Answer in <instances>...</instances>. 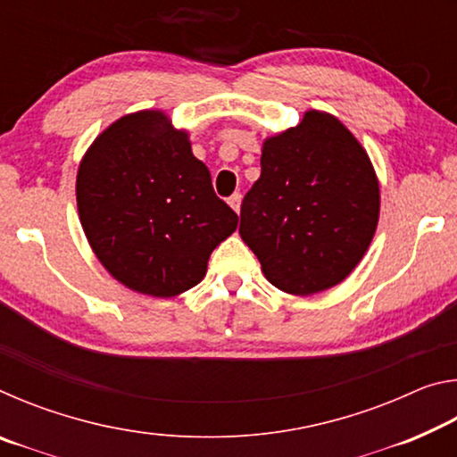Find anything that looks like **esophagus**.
I'll list each match as a JSON object with an SVG mask.
<instances>
[{"label":"esophagus","instance_id":"obj_1","mask_svg":"<svg viewBox=\"0 0 457 457\" xmlns=\"http://www.w3.org/2000/svg\"><path fill=\"white\" fill-rule=\"evenodd\" d=\"M228 204L231 205V210L239 213V205H242V193H234V195L228 199Z\"/></svg>","mask_w":457,"mask_h":457}]
</instances>
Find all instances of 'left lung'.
Returning <instances> with one entry per match:
<instances>
[{"label":"left lung","mask_w":457,"mask_h":457,"mask_svg":"<svg viewBox=\"0 0 457 457\" xmlns=\"http://www.w3.org/2000/svg\"><path fill=\"white\" fill-rule=\"evenodd\" d=\"M262 173L242 201L239 236L270 284L296 296L328 290L365 256L378 221V181L367 151L332 114L262 146Z\"/></svg>","instance_id":"8db88e82"}]
</instances>
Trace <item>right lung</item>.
Masks as SVG:
<instances>
[{"label":"right lung","mask_w":457,"mask_h":457,"mask_svg":"<svg viewBox=\"0 0 457 457\" xmlns=\"http://www.w3.org/2000/svg\"><path fill=\"white\" fill-rule=\"evenodd\" d=\"M76 204L100 264L159 298L204 280L212 252L237 228L189 135L161 111L127 114L96 137L79 167Z\"/></svg>","instance_id":"1"}]
</instances>
